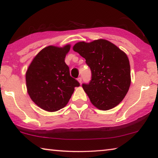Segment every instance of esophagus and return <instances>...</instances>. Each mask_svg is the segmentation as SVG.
<instances>
[{
	"mask_svg": "<svg viewBox=\"0 0 158 158\" xmlns=\"http://www.w3.org/2000/svg\"><path fill=\"white\" fill-rule=\"evenodd\" d=\"M77 80H78V81L80 83V84H81V81H82V78H81V77H79V78L77 79Z\"/></svg>",
	"mask_w": 158,
	"mask_h": 158,
	"instance_id": "esophagus-1",
	"label": "esophagus"
}]
</instances>
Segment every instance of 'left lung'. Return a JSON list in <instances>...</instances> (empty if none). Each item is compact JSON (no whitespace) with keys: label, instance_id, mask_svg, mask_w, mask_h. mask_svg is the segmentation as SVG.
<instances>
[{"label":"left lung","instance_id":"1","mask_svg":"<svg viewBox=\"0 0 158 158\" xmlns=\"http://www.w3.org/2000/svg\"><path fill=\"white\" fill-rule=\"evenodd\" d=\"M73 50L85 58L91 70V80L89 84H83L82 87L93 105L104 111L118 105L126 95L131 83L126 53L103 39L89 43L77 42Z\"/></svg>","mask_w":158,"mask_h":158}]
</instances>
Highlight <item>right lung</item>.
I'll return each instance as SVG.
<instances>
[{
    "label": "right lung",
    "instance_id": "right-lung-1",
    "mask_svg": "<svg viewBox=\"0 0 158 158\" xmlns=\"http://www.w3.org/2000/svg\"><path fill=\"white\" fill-rule=\"evenodd\" d=\"M70 45L49 46L33 58L26 73V87L31 100L41 109L53 112L66 106L80 85L69 74L65 58Z\"/></svg>",
    "mask_w": 158,
    "mask_h": 158
}]
</instances>
